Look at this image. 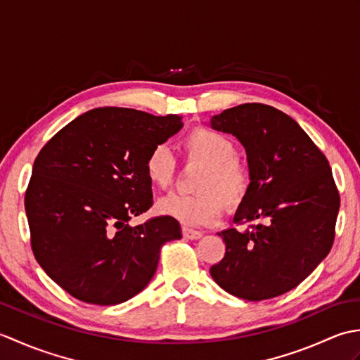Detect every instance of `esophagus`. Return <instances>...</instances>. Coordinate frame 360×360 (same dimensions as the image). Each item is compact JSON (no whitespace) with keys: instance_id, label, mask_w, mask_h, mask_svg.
Masks as SVG:
<instances>
[{"instance_id":"obj_1","label":"esophagus","mask_w":360,"mask_h":360,"mask_svg":"<svg viewBox=\"0 0 360 360\" xmlns=\"http://www.w3.org/2000/svg\"><path fill=\"white\" fill-rule=\"evenodd\" d=\"M182 236H184L186 240H200L202 233L193 231V229H187V227H182Z\"/></svg>"}]
</instances>
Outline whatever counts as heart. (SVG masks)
Listing matches in <instances>:
<instances>
[{
  "label": "heart",
  "mask_w": 360,
  "mask_h": 360,
  "mask_svg": "<svg viewBox=\"0 0 360 360\" xmlns=\"http://www.w3.org/2000/svg\"><path fill=\"white\" fill-rule=\"evenodd\" d=\"M188 160L205 165L196 181L198 193H170L158 201V212L178 223L198 227L210 226L227 209L240 207L250 190L249 167L236 158L235 142L215 129L198 127L184 139ZM145 176L151 186L168 188L176 178V159L167 145L150 150L143 164Z\"/></svg>",
  "instance_id": "heart-1"
}]
</instances>
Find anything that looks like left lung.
Instances as JSON below:
<instances>
[{
  "mask_svg": "<svg viewBox=\"0 0 360 360\" xmlns=\"http://www.w3.org/2000/svg\"><path fill=\"white\" fill-rule=\"evenodd\" d=\"M248 155L252 176L235 223L218 235L226 254L210 275L226 292L259 302L288 292L331 250L340 198L331 167L317 145L288 114L263 103H243L210 119Z\"/></svg>",
  "mask_w": 360,
  "mask_h": 360,
  "instance_id": "1",
  "label": "left lung"
}]
</instances>
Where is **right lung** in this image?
Segmentation results:
<instances>
[{
    "mask_svg": "<svg viewBox=\"0 0 360 360\" xmlns=\"http://www.w3.org/2000/svg\"><path fill=\"white\" fill-rule=\"evenodd\" d=\"M181 128L176 114L105 106L75 117L38 153L25 196L30 244L68 294L101 307L127 302L153 278L160 248L181 238L170 217L129 226L153 205L147 155Z\"/></svg>",
    "mask_w": 360,
    "mask_h": 360,
    "instance_id": "1",
    "label": "right lung"
}]
</instances>
